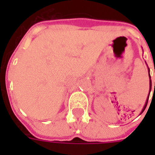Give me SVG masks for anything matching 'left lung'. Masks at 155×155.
I'll return each instance as SVG.
<instances>
[{
  "mask_svg": "<svg viewBox=\"0 0 155 155\" xmlns=\"http://www.w3.org/2000/svg\"><path fill=\"white\" fill-rule=\"evenodd\" d=\"M147 66H148V65H147ZM148 71H149V77H150V91H149V95H148V97H147V100H146V101H145V104H144V105H143V109H142V110H141V112H140V114H142L143 111H144V110H145V108H146L147 104H148V101H149V97H150V91H151V86H152V81H151V77H150V68H149V67H148ZM154 72H155V71H154ZM154 89H155V83H154Z\"/></svg>",
  "mask_w": 155,
  "mask_h": 155,
  "instance_id": "obj_1",
  "label": "left lung"
}]
</instances>
